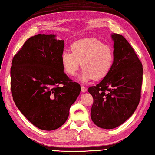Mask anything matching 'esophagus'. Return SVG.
Returning a JSON list of instances; mask_svg holds the SVG:
<instances>
[{
  "label": "esophagus",
  "mask_w": 155,
  "mask_h": 155,
  "mask_svg": "<svg viewBox=\"0 0 155 155\" xmlns=\"http://www.w3.org/2000/svg\"><path fill=\"white\" fill-rule=\"evenodd\" d=\"M81 90H82V92H85V91H87V88L84 86L82 85V86H81Z\"/></svg>",
  "instance_id": "34e87169"
}]
</instances>
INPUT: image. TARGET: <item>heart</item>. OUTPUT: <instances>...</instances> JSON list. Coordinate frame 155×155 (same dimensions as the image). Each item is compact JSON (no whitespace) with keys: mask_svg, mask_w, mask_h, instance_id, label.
<instances>
[{"mask_svg":"<svg viewBox=\"0 0 155 155\" xmlns=\"http://www.w3.org/2000/svg\"><path fill=\"white\" fill-rule=\"evenodd\" d=\"M71 50L61 54L62 66L67 74L75 75L82 64L79 80L82 82L103 79L113 66L115 55L112 47L96 38L78 40L71 45Z\"/></svg>","mask_w":155,"mask_h":155,"instance_id":"1","label":"heart"}]
</instances>
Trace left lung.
I'll return each mask as SVG.
<instances>
[{
    "label": "left lung",
    "instance_id": "left-lung-1",
    "mask_svg": "<svg viewBox=\"0 0 155 155\" xmlns=\"http://www.w3.org/2000/svg\"><path fill=\"white\" fill-rule=\"evenodd\" d=\"M113 66L110 71L88 91L93 96L91 118L96 126L111 129L131 117L140 100L143 65L135 51L122 35H112Z\"/></svg>",
    "mask_w": 155,
    "mask_h": 155
}]
</instances>
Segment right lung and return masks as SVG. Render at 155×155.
Here are the masks:
<instances>
[{
  "label": "right lung",
  "mask_w": 155,
  "mask_h": 155,
  "mask_svg": "<svg viewBox=\"0 0 155 155\" xmlns=\"http://www.w3.org/2000/svg\"><path fill=\"white\" fill-rule=\"evenodd\" d=\"M55 37L38 34L28 38L13 57L10 70L15 105L29 122L45 131L64 124L81 91L64 72V40Z\"/></svg>",
  "instance_id": "obj_1"
}]
</instances>
